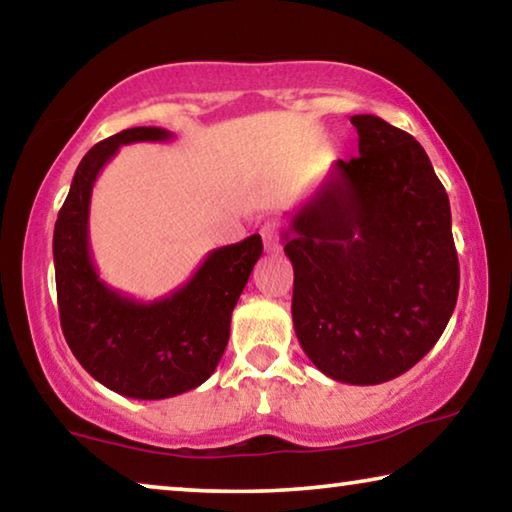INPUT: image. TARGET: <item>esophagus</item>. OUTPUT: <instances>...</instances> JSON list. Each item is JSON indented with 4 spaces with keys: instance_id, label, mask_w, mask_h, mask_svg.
I'll use <instances>...</instances> for the list:
<instances>
[{
    "instance_id": "obj_1",
    "label": "esophagus",
    "mask_w": 512,
    "mask_h": 512,
    "mask_svg": "<svg viewBox=\"0 0 512 512\" xmlns=\"http://www.w3.org/2000/svg\"><path fill=\"white\" fill-rule=\"evenodd\" d=\"M262 239H264V248L266 250H275L277 248V228H275V223H264V228H262Z\"/></svg>"
}]
</instances>
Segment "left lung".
Here are the masks:
<instances>
[{
    "label": "left lung",
    "mask_w": 512,
    "mask_h": 512,
    "mask_svg": "<svg viewBox=\"0 0 512 512\" xmlns=\"http://www.w3.org/2000/svg\"><path fill=\"white\" fill-rule=\"evenodd\" d=\"M350 121L359 155L332 164L282 239L302 350L327 377L375 386L443 336L458 257L449 198L420 142L375 115Z\"/></svg>",
    "instance_id": "8db88e82"
}]
</instances>
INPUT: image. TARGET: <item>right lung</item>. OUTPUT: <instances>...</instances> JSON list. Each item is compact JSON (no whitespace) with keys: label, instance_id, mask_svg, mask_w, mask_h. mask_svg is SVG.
Masks as SVG:
<instances>
[{"label":"right lung","instance_id":"1","mask_svg":"<svg viewBox=\"0 0 512 512\" xmlns=\"http://www.w3.org/2000/svg\"><path fill=\"white\" fill-rule=\"evenodd\" d=\"M158 126L126 128L85 153L54 228L60 327L74 357L110 391L133 400H167L210 379L230 339V318L257 259L262 237L207 253L189 280L151 302L112 289L90 250V198L119 146L169 142Z\"/></svg>","mask_w":512,"mask_h":512}]
</instances>
